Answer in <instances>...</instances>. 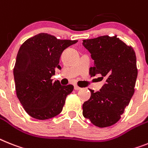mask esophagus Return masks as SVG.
<instances>
[{"label":"esophagus","instance_id":"1","mask_svg":"<svg viewBox=\"0 0 148 148\" xmlns=\"http://www.w3.org/2000/svg\"><path fill=\"white\" fill-rule=\"evenodd\" d=\"M74 89H75V91H79V90L81 89V88L79 87V86H77V85H75V86H74Z\"/></svg>","mask_w":148,"mask_h":148}]
</instances>
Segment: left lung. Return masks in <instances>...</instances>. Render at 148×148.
<instances>
[{"instance_id": "8db88e82", "label": "left lung", "mask_w": 148, "mask_h": 148, "mask_svg": "<svg viewBox=\"0 0 148 148\" xmlns=\"http://www.w3.org/2000/svg\"><path fill=\"white\" fill-rule=\"evenodd\" d=\"M83 46L91 53L94 66L91 76L97 74L106 79L99 91H91V97L82 105V114L100 128L114 125L120 119L135 92L138 75L136 56L116 35L100 36L83 40Z\"/></svg>"}]
</instances>
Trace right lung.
<instances>
[{
	"label": "right lung",
	"instance_id": "obj_1",
	"mask_svg": "<svg viewBox=\"0 0 148 148\" xmlns=\"http://www.w3.org/2000/svg\"><path fill=\"white\" fill-rule=\"evenodd\" d=\"M77 40H60L47 33L30 38L21 45L13 75L16 96L25 112L35 119L45 120L61 113L73 85L63 86L53 82L56 68L60 69L63 51Z\"/></svg>",
	"mask_w": 148,
	"mask_h": 148
}]
</instances>
